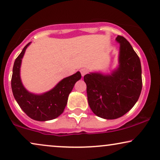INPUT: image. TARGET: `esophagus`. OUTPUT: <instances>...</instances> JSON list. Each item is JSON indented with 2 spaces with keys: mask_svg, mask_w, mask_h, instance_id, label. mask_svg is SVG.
Here are the masks:
<instances>
[{
  "mask_svg": "<svg viewBox=\"0 0 160 160\" xmlns=\"http://www.w3.org/2000/svg\"><path fill=\"white\" fill-rule=\"evenodd\" d=\"M80 72H81V74H82V76H84V75H86L87 73L88 72V70H87L86 68H82L80 70Z\"/></svg>",
  "mask_w": 160,
  "mask_h": 160,
  "instance_id": "obj_1",
  "label": "esophagus"
}]
</instances>
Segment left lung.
I'll return each mask as SVG.
<instances>
[{
	"label": "left lung",
	"mask_w": 160,
	"mask_h": 160,
	"mask_svg": "<svg viewBox=\"0 0 160 160\" xmlns=\"http://www.w3.org/2000/svg\"><path fill=\"white\" fill-rule=\"evenodd\" d=\"M116 41L120 45L117 67L110 73L90 72L84 76L90 109L105 119L128 113L137 103L142 88L139 56L124 37L118 35Z\"/></svg>",
	"instance_id": "8db88e82"
}]
</instances>
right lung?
Returning a JSON list of instances; mask_svg holds the SVG:
<instances>
[{
    "label": "right lung",
    "instance_id": "1",
    "mask_svg": "<svg viewBox=\"0 0 160 160\" xmlns=\"http://www.w3.org/2000/svg\"><path fill=\"white\" fill-rule=\"evenodd\" d=\"M27 44L15 59L12 69L11 86L15 100L21 109L31 119L45 122L58 117L64 112L68 96L77 81L82 78L79 71L63 78L52 89L43 93L36 94L26 89L21 78V66Z\"/></svg>",
    "mask_w": 160,
    "mask_h": 160
}]
</instances>
